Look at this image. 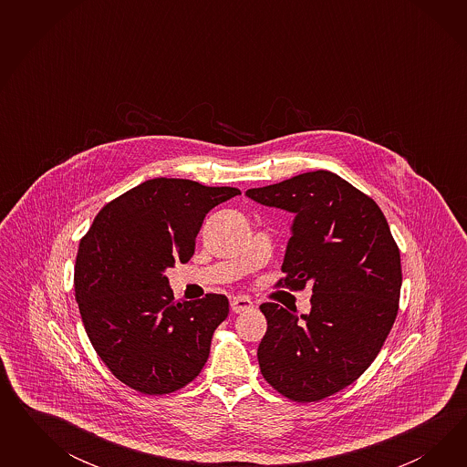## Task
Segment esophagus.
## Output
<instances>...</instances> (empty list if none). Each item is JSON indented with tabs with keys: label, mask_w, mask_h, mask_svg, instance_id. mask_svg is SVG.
<instances>
[{
	"label": "esophagus",
	"mask_w": 467,
	"mask_h": 467,
	"mask_svg": "<svg viewBox=\"0 0 467 467\" xmlns=\"http://www.w3.org/2000/svg\"><path fill=\"white\" fill-rule=\"evenodd\" d=\"M231 310L234 313L254 310V301L246 296H234L231 299Z\"/></svg>",
	"instance_id": "esophagus-1"
}]
</instances>
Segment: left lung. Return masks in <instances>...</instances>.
<instances>
[{"instance_id":"obj_1","label":"left lung","mask_w":467,"mask_h":467,"mask_svg":"<svg viewBox=\"0 0 467 467\" xmlns=\"http://www.w3.org/2000/svg\"><path fill=\"white\" fill-rule=\"evenodd\" d=\"M246 195L296 213L277 287L311 284L310 315L264 303V379L295 402H318L358 380L396 322L400 252L380 207L330 171H313Z\"/></svg>"}]
</instances>
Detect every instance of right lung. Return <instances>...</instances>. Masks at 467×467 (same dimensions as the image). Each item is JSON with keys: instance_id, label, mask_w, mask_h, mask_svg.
I'll list each match as a JSON object with an SVG mask.
<instances>
[{"instance_id": "right-lung-1", "label": "right lung", "mask_w": 467, "mask_h": 467, "mask_svg": "<svg viewBox=\"0 0 467 467\" xmlns=\"http://www.w3.org/2000/svg\"><path fill=\"white\" fill-rule=\"evenodd\" d=\"M233 186L154 178L106 203L78 244L75 299L85 332L114 377L145 396L193 382L229 301H176L164 270L188 262L203 217Z\"/></svg>"}]
</instances>
